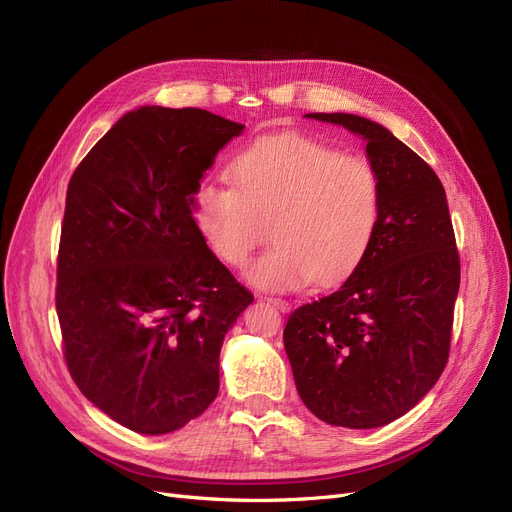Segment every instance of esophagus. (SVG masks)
<instances>
[{"instance_id":"esophagus-1","label":"esophagus","mask_w":512,"mask_h":512,"mask_svg":"<svg viewBox=\"0 0 512 512\" xmlns=\"http://www.w3.org/2000/svg\"><path fill=\"white\" fill-rule=\"evenodd\" d=\"M264 300H267L269 304H273L275 309H279L281 313H288V311H290V302H288V300H283V298H269V296H264Z\"/></svg>"}]
</instances>
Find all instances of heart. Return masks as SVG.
Listing matches in <instances>:
<instances>
[{"label":"heart","instance_id":"b5f03b06","mask_svg":"<svg viewBox=\"0 0 512 512\" xmlns=\"http://www.w3.org/2000/svg\"><path fill=\"white\" fill-rule=\"evenodd\" d=\"M233 185L206 180L195 191V220L218 260L250 262L267 239L273 248L248 269L264 290L334 285L370 254L382 218L374 163L309 136H264L233 163Z\"/></svg>","mask_w":512,"mask_h":512}]
</instances>
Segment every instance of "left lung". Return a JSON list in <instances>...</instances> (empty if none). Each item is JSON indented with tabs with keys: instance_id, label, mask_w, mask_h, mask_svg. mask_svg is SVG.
Returning <instances> with one entry per match:
<instances>
[{
	"instance_id": "8db88e82",
	"label": "left lung",
	"mask_w": 512,
	"mask_h": 512,
	"mask_svg": "<svg viewBox=\"0 0 512 512\" xmlns=\"http://www.w3.org/2000/svg\"><path fill=\"white\" fill-rule=\"evenodd\" d=\"M365 140L382 182V218L361 267L290 315L283 330L298 395L323 422L376 428L407 414L449 357L460 256L439 176L384 126L309 113Z\"/></svg>"
}]
</instances>
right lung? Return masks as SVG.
Wrapping results in <instances>:
<instances>
[{"mask_svg":"<svg viewBox=\"0 0 512 512\" xmlns=\"http://www.w3.org/2000/svg\"><path fill=\"white\" fill-rule=\"evenodd\" d=\"M241 132L203 109L140 107L69 180L56 269L65 361L130 431L166 435L208 410L224 334L254 300L193 218L203 172Z\"/></svg>","mask_w":512,"mask_h":512,"instance_id":"right-lung-1","label":"right lung"}]
</instances>
